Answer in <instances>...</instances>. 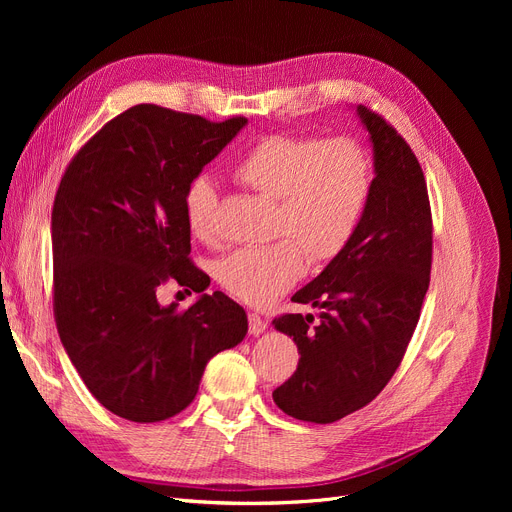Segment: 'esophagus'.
Masks as SVG:
<instances>
[{
  "mask_svg": "<svg viewBox=\"0 0 512 512\" xmlns=\"http://www.w3.org/2000/svg\"><path fill=\"white\" fill-rule=\"evenodd\" d=\"M265 328H267V321H265V317H261L259 313H249V332H251L253 336L263 334V332H265Z\"/></svg>",
  "mask_w": 512,
  "mask_h": 512,
  "instance_id": "1",
  "label": "esophagus"
}]
</instances>
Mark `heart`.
Masks as SVG:
<instances>
[{"label":"heart","instance_id":"b5f03b06","mask_svg":"<svg viewBox=\"0 0 512 512\" xmlns=\"http://www.w3.org/2000/svg\"><path fill=\"white\" fill-rule=\"evenodd\" d=\"M232 176L276 201L267 247H247L218 265V282L234 299L267 305L311 265L334 261L353 240L373 188L367 151L353 139L313 134H270L238 159ZM191 232L209 242L218 236V191L199 176L184 193Z\"/></svg>","mask_w":512,"mask_h":512}]
</instances>
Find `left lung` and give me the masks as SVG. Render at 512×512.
I'll return each instance as SVG.
<instances>
[{
  "label": "left lung",
  "mask_w": 512,
  "mask_h": 512,
  "mask_svg": "<svg viewBox=\"0 0 512 512\" xmlns=\"http://www.w3.org/2000/svg\"><path fill=\"white\" fill-rule=\"evenodd\" d=\"M373 145L375 178L359 228L348 247L294 303L313 315L284 313L276 330L299 346V365L274 390L290 417L334 423L378 396L417 328L432 272V209L419 161L396 128L359 105Z\"/></svg>",
  "instance_id": "obj_1"
}]
</instances>
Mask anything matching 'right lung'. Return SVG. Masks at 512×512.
I'll list each match as a JSON object with an SVG mask.
<instances>
[{"label":"right lung","mask_w":512,"mask_h":512,"mask_svg":"<svg viewBox=\"0 0 512 512\" xmlns=\"http://www.w3.org/2000/svg\"><path fill=\"white\" fill-rule=\"evenodd\" d=\"M245 124L141 103L107 122L62 176L51 211L53 315L85 386L122 419L184 411L207 361L249 330L245 309L220 290L188 309L157 301L168 280L209 286L188 259L184 193Z\"/></svg>","instance_id":"obj_1"}]
</instances>
